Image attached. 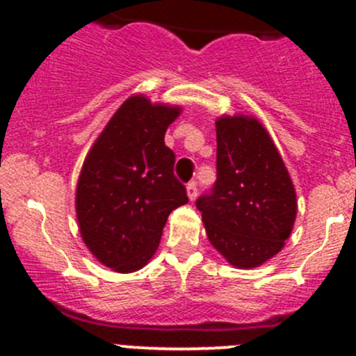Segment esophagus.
<instances>
[{
  "label": "esophagus",
  "mask_w": 356,
  "mask_h": 356,
  "mask_svg": "<svg viewBox=\"0 0 356 356\" xmlns=\"http://www.w3.org/2000/svg\"><path fill=\"white\" fill-rule=\"evenodd\" d=\"M196 196H198V186H196V182H189L188 184V198L189 200H196Z\"/></svg>",
  "instance_id": "esophagus-1"
}]
</instances>
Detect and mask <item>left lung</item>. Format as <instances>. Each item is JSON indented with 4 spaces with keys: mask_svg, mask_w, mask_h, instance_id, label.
<instances>
[{
    "mask_svg": "<svg viewBox=\"0 0 356 356\" xmlns=\"http://www.w3.org/2000/svg\"><path fill=\"white\" fill-rule=\"evenodd\" d=\"M217 181L196 200L207 236L231 265L253 268L284 248L296 218L289 172L264 125L253 117H220Z\"/></svg>",
    "mask_w": 356,
    "mask_h": 356,
    "instance_id": "left-lung-1",
    "label": "left lung"
}]
</instances>
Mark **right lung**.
Instances as JSON below:
<instances>
[{"mask_svg": "<svg viewBox=\"0 0 356 356\" xmlns=\"http://www.w3.org/2000/svg\"><path fill=\"white\" fill-rule=\"evenodd\" d=\"M181 108L131 96L86 156L75 191L79 231L92 254L115 272L139 270L155 254L172 210L188 203L174 175L167 127Z\"/></svg>", "mask_w": 356, "mask_h": 356, "instance_id": "right-lung-1", "label": "right lung"}]
</instances>
